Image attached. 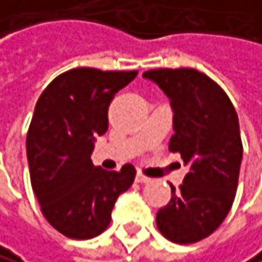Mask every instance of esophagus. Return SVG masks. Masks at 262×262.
<instances>
[{
    "label": "esophagus",
    "mask_w": 262,
    "mask_h": 262,
    "mask_svg": "<svg viewBox=\"0 0 262 262\" xmlns=\"http://www.w3.org/2000/svg\"><path fill=\"white\" fill-rule=\"evenodd\" d=\"M148 181H150V178H147L145 174H142L141 171H139L138 174H136V182H141L142 184V182H148Z\"/></svg>",
    "instance_id": "34e87169"
}]
</instances>
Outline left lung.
Masks as SVG:
<instances>
[{
  "label": "left lung",
  "instance_id": "8db88e82",
  "mask_svg": "<svg viewBox=\"0 0 262 262\" xmlns=\"http://www.w3.org/2000/svg\"><path fill=\"white\" fill-rule=\"evenodd\" d=\"M144 76L171 99L169 150L190 168L179 189L171 186L157 227L169 242L190 245L211 235L234 203L243 154L238 117L224 89L195 69H157Z\"/></svg>",
  "mask_w": 262,
  "mask_h": 262
}]
</instances>
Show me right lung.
<instances>
[{
    "mask_svg": "<svg viewBox=\"0 0 262 262\" xmlns=\"http://www.w3.org/2000/svg\"><path fill=\"white\" fill-rule=\"evenodd\" d=\"M131 72L72 69L41 93L27 133L32 187L46 221L69 238L88 240L112 221L118 195L136 176L133 165L120 171L94 166V138L108 129V107L134 76Z\"/></svg>",
    "mask_w": 262,
    "mask_h": 262,
    "instance_id": "obj_1",
    "label": "right lung"
}]
</instances>
